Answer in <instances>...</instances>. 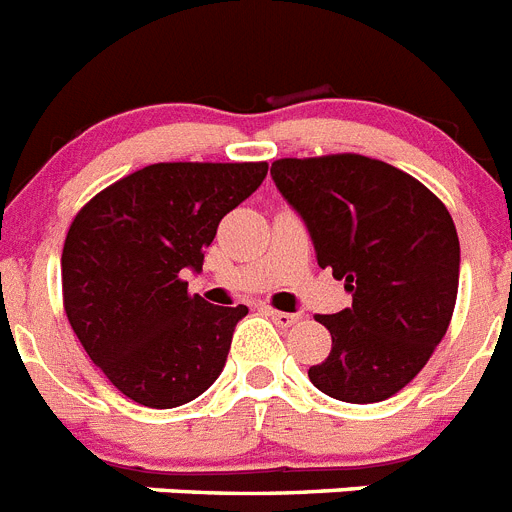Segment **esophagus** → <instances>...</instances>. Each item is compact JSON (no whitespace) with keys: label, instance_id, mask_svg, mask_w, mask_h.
Returning a JSON list of instances; mask_svg holds the SVG:
<instances>
[{"label":"esophagus","instance_id":"34e87169","mask_svg":"<svg viewBox=\"0 0 512 512\" xmlns=\"http://www.w3.org/2000/svg\"><path fill=\"white\" fill-rule=\"evenodd\" d=\"M266 316L272 318L277 326H292V323H298L300 316H295V313H285V310H274V308H266Z\"/></svg>","mask_w":512,"mask_h":512}]
</instances>
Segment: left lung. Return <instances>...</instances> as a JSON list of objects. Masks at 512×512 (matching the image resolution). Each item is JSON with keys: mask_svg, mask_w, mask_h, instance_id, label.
Masks as SVG:
<instances>
[{"mask_svg": "<svg viewBox=\"0 0 512 512\" xmlns=\"http://www.w3.org/2000/svg\"><path fill=\"white\" fill-rule=\"evenodd\" d=\"M272 178L308 225L318 266L352 292L342 313L316 316L331 352L308 378L349 404L391 399L453 318L461 248L451 212L414 176L355 152L282 157Z\"/></svg>", "mask_w": 512, "mask_h": 512, "instance_id": "obj_1", "label": "left lung"}]
</instances>
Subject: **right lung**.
I'll list each match as a JSON object with an SVG mask.
<instances>
[{"mask_svg":"<svg viewBox=\"0 0 512 512\" xmlns=\"http://www.w3.org/2000/svg\"><path fill=\"white\" fill-rule=\"evenodd\" d=\"M266 163H155L95 194L69 225L61 295L74 334L126 399L173 409L222 373L246 305L191 295L217 225Z\"/></svg>","mask_w":512,"mask_h":512,"instance_id":"1","label":"right lung"}]
</instances>
